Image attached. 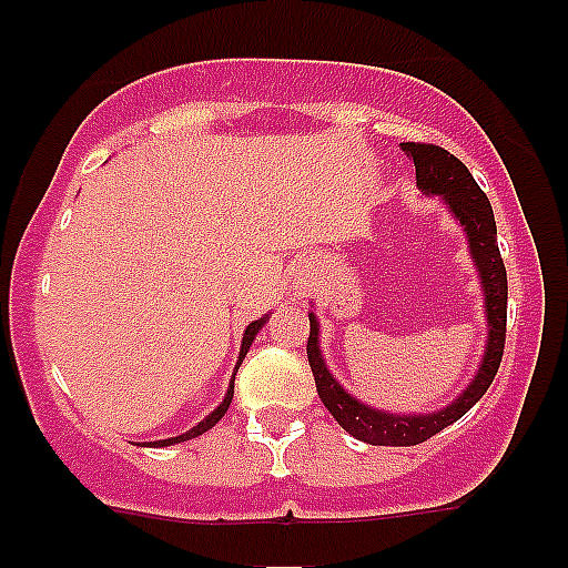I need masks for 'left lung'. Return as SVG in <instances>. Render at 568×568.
Masks as SVG:
<instances>
[{
    "mask_svg": "<svg viewBox=\"0 0 568 568\" xmlns=\"http://www.w3.org/2000/svg\"><path fill=\"white\" fill-rule=\"evenodd\" d=\"M403 152L414 160L416 165V186L427 194H440L446 205L452 207L454 219L465 226L470 253L478 266L480 285L486 296V321H488V342L484 361H480L478 374L467 384L452 406L435 410V414H387L374 406H366L357 397L338 384L331 371L325 368L321 344H317V317L310 312V338H306V357H310L312 376H315L317 395L331 416L342 425L352 438L366 440L371 446H416L438 435L443 427L454 425L456 419L470 410L486 389L491 387L497 376L501 352H505L507 336V272L499 256L497 245V221H494L491 202L484 189L475 184L473 173L467 171L465 162L456 160L452 152L435 143H403Z\"/></svg>",
    "mask_w": 568,
    "mask_h": 568,
    "instance_id": "obj_1",
    "label": "left lung"
}]
</instances>
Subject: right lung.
Segmentation results:
<instances>
[{"label":"right lung","mask_w":568,"mask_h":568,"mask_svg":"<svg viewBox=\"0 0 568 568\" xmlns=\"http://www.w3.org/2000/svg\"><path fill=\"white\" fill-rule=\"evenodd\" d=\"M264 323H266V317H262V321H253V323L247 325V328H245V334H243V347H240V361H237V368H240V363H243V357L247 355V349H251V342H253V338H256L258 331H262V325H264ZM232 395H234V379H232V384H230V389H226V397H224V400H221V406H219L216 410H213V414H207L205 419H202L197 427H192V429H189V433L179 435V438L154 440V443H149V446H171V443H181V440H189V438H197V435L207 433V429H211L213 425H216V422L221 419V416L226 414V408H230V403H232Z\"/></svg>","instance_id":"add662e5"}]
</instances>
